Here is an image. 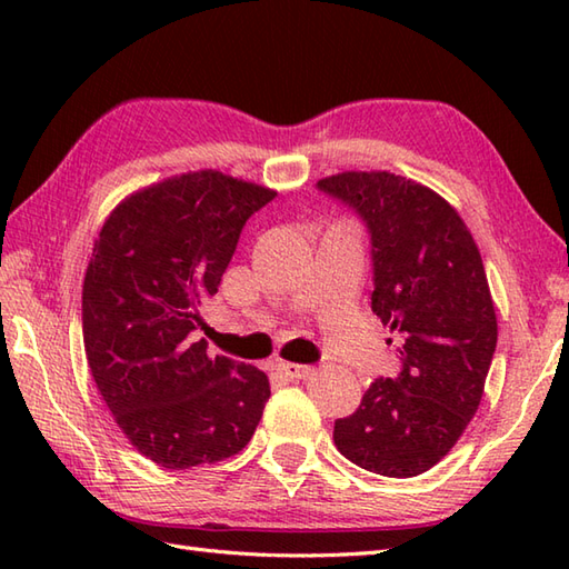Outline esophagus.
Wrapping results in <instances>:
<instances>
[{
    "instance_id": "34e87169",
    "label": "esophagus",
    "mask_w": 569,
    "mask_h": 569,
    "mask_svg": "<svg viewBox=\"0 0 569 569\" xmlns=\"http://www.w3.org/2000/svg\"><path fill=\"white\" fill-rule=\"evenodd\" d=\"M276 371L281 373V377H286V379H306V377H310V373H312V367H308V365H293V361H278Z\"/></svg>"
}]
</instances>
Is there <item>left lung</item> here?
I'll use <instances>...</instances> for the list:
<instances>
[{"label": "left lung", "mask_w": 569, "mask_h": 569, "mask_svg": "<svg viewBox=\"0 0 569 569\" xmlns=\"http://www.w3.org/2000/svg\"><path fill=\"white\" fill-rule=\"evenodd\" d=\"M318 188L365 217L371 310L403 365L335 420V445L373 475L418 477L452 450L485 396L499 328L479 247L452 204L410 178L345 171Z\"/></svg>", "instance_id": "left-lung-1"}]
</instances>
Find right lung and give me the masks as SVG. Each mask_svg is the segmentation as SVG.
I'll return each mask as SVG.
<instances>
[{
    "mask_svg": "<svg viewBox=\"0 0 569 569\" xmlns=\"http://www.w3.org/2000/svg\"><path fill=\"white\" fill-rule=\"evenodd\" d=\"M276 190L212 168L139 188L107 214L82 283V340L98 391L143 457L166 469L241 452L269 377L198 340L239 232Z\"/></svg>",
    "mask_w": 569,
    "mask_h": 569,
    "instance_id": "add662e5",
    "label": "right lung"
}]
</instances>
